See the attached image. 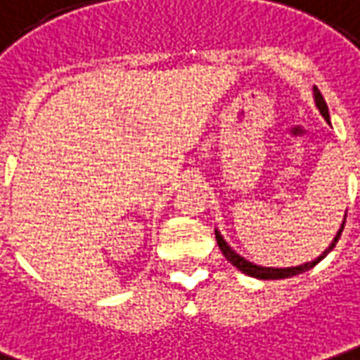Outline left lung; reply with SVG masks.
Returning <instances> with one entry per match:
<instances>
[{
	"label": "left lung",
	"mask_w": 360,
	"mask_h": 360,
	"mask_svg": "<svg viewBox=\"0 0 360 360\" xmlns=\"http://www.w3.org/2000/svg\"><path fill=\"white\" fill-rule=\"evenodd\" d=\"M314 96H315V106L319 108L321 116H323V118L329 122V108H327V104H325L323 96H321V92L317 90V86H314ZM345 219H347V211H345ZM345 219H343V222H341V229L337 231L335 238L331 240V244L325 248L323 254H319V256H317L315 260H311V262L300 264V266H292V268H270V266L266 268V266H258V264L246 260V258H244V256H240L238 252L232 250L231 244L222 238V234L217 231V229H214V234H217V242H219V248H221L222 254H224V258H226V260H229L232 266H236V268H238L242 274L252 276V278H258V280H285V278H292V276H297V274H303V272H307V270H311L315 264L321 262L325 256L333 250L337 240L341 238V232H343V226H345Z\"/></svg>",
	"instance_id": "1"
}]
</instances>
